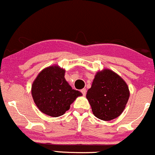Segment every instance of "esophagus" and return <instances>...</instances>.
<instances>
[{
	"label": "esophagus",
	"mask_w": 155,
	"mask_h": 155,
	"mask_svg": "<svg viewBox=\"0 0 155 155\" xmlns=\"http://www.w3.org/2000/svg\"><path fill=\"white\" fill-rule=\"evenodd\" d=\"M81 93H82V94L84 95V96H85L86 93H87V90L84 88V89H82V90H81Z\"/></svg>",
	"instance_id": "1"
}]
</instances>
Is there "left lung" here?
<instances>
[{
  "label": "left lung",
  "mask_w": 155,
  "mask_h": 155,
  "mask_svg": "<svg viewBox=\"0 0 155 155\" xmlns=\"http://www.w3.org/2000/svg\"><path fill=\"white\" fill-rule=\"evenodd\" d=\"M129 97V88L125 81L108 69L96 74L91 88L87 93L93 114L102 120H111L118 117L123 112Z\"/></svg>",
  "instance_id": "1"
}]
</instances>
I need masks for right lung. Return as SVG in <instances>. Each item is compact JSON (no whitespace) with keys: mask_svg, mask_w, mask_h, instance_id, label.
Returning <instances> with one entry per match:
<instances>
[{"mask_svg":"<svg viewBox=\"0 0 155 155\" xmlns=\"http://www.w3.org/2000/svg\"><path fill=\"white\" fill-rule=\"evenodd\" d=\"M65 71L58 66L48 67L41 71L32 84L34 102L40 111L51 117L62 115L76 98L82 96L65 81Z\"/></svg>","mask_w":155,"mask_h":155,"instance_id":"add662e5","label":"right lung"}]
</instances>
